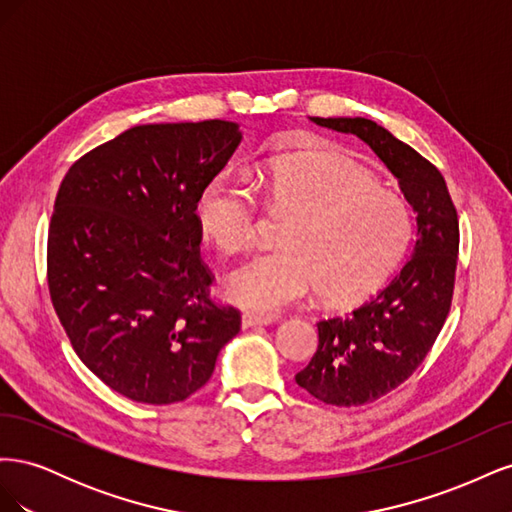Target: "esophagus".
I'll list each match as a JSON object with an SVG mask.
<instances>
[{
	"label": "esophagus",
	"mask_w": 512,
	"mask_h": 512,
	"mask_svg": "<svg viewBox=\"0 0 512 512\" xmlns=\"http://www.w3.org/2000/svg\"><path fill=\"white\" fill-rule=\"evenodd\" d=\"M275 322V316H265V314H256V312H243L241 314V327L250 329V327H262V324H271Z\"/></svg>",
	"instance_id": "34e87169"
}]
</instances>
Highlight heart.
Instances as JSON below:
<instances>
[{
  "label": "heart",
  "mask_w": 512,
  "mask_h": 512,
  "mask_svg": "<svg viewBox=\"0 0 512 512\" xmlns=\"http://www.w3.org/2000/svg\"><path fill=\"white\" fill-rule=\"evenodd\" d=\"M254 190L275 215H288L282 247L254 256L226 280L230 301L275 312L316 290L333 307L376 292L404 260L412 211L365 168L331 153H297L260 168ZM196 224L226 254L258 235V200L230 175L213 177L196 198Z\"/></svg>",
  "instance_id": "obj_1"
}]
</instances>
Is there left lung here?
I'll return each mask as SVG.
<instances>
[{
  "label": "left lung",
  "instance_id": "8db88e82",
  "mask_svg": "<svg viewBox=\"0 0 512 512\" xmlns=\"http://www.w3.org/2000/svg\"><path fill=\"white\" fill-rule=\"evenodd\" d=\"M359 136L397 177L416 211L414 254L395 280L348 316L318 322V350L294 380L331 406H363L391 393L425 361L453 301L459 220L440 170L365 117H312Z\"/></svg>",
  "mask_w": 512,
  "mask_h": 512
}]
</instances>
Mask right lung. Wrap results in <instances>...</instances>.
<instances>
[{"instance_id": "1", "label": "right lung", "mask_w": 512, "mask_h": 512, "mask_svg": "<svg viewBox=\"0 0 512 512\" xmlns=\"http://www.w3.org/2000/svg\"><path fill=\"white\" fill-rule=\"evenodd\" d=\"M241 143L239 126H134L59 185L46 280L74 352L113 391L175 404L211 378L241 314L211 299L196 198Z\"/></svg>"}]
</instances>
